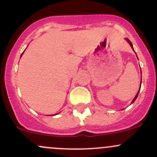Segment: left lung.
<instances>
[{
	"mask_svg": "<svg viewBox=\"0 0 157 157\" xmlns=\"http://www.w3.org/2000/svg\"><path fill=\"white\" fill-rule=\"evenodd\" d=\"M126 40H127V41H128V44H130V46H131V48H132V49H133V50H134V48H133V45H132V44H131V41H130V40H128V39H127V38H126ZM136 57H137V56H136ZM141 82H142V78H141ZM140 88H141V84H140ZM140 90H139V91H138V92H137V94H136V96H135V97H134V100H132V102H131V103H133V102H134L135 101V100H136V98H137V97H138V94H139V92H140Z\"/></svg>",
	"mask_w": 157,
	"mask_h": 157,
	"instance_id": "1",
	"label": "left lung"
}]
</instances>
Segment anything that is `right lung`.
<instances>
[{
	"label": "right lung",
	"instance_id": "add662e5",
	"mask_svg": "<svg viewBox=\"0 0 157 157\" xmlns=\"http://www.w3.org/2000/svg\"><path fill=\"white\" fill-rule=\"evenodd\" d=\"M23 53H22V55H23ZM56 115V114H55Z\"/></svg>",
	"mask_w": 157,
	"mask_h": 157
}]
</instances>
